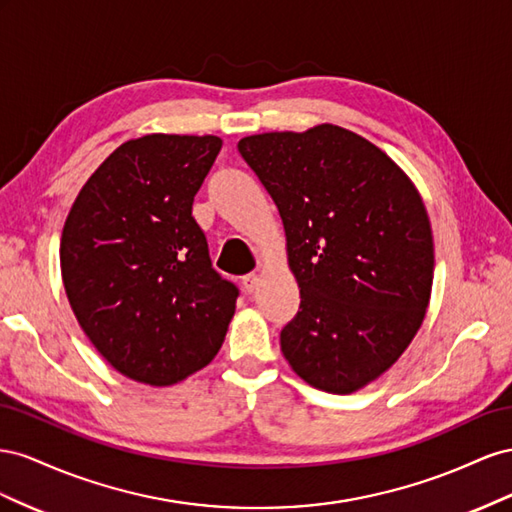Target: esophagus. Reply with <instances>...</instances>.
<instances>
[{
	"mask_svg": "<svg viewBox=\"0 0 512 512\" xmlns=\"http://www.w3.org/2000/svg\"><path fill=\"white\" fill-rule=\"evenodd\" d=\"M257 283H259V276L255 272L242 276V285H244V291H248V294H253V291L257 289Z\"/></svg>",
	"mask_w": 512,
	"mask_h": 512,
	"instance_id": "1",
	"label": "esophagus"
}]
</instances>
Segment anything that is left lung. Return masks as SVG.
Listing matches in <instances>:
<instances>
[{"label":"left lung","instance_id":"obj_1","mask_svg":"<svg viewBox=\"0 0 512 512\" xmlns=\"http://www.w3.org/2000/svg\"><path fill=\"white\" fill-rule=\"evenodd\" d=\"M238 152L279 208L300 287L283 356L319 390L367 386L412 343L431 298L433 236L416 186L332 124L244 137Z\"/></svg>","mask_w":512,"mask_h":512}]
</instances>
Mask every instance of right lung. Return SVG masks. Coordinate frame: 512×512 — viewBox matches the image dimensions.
Here are the masks:
<instances>
[{"instance_id":"add662e5","label":"right lung","mask_w":512,"mask_h":512,"mask_svg":"<svg viewBox=\"0 0 512 512\" xmlns=\"http://www.w3.org/2000/svg\"><path fill=\"white\" fill-rule=\"evenodd\" d=\"M223 148L206 135L122 143L66 218L60 261L79 326L115 371L171 386L223 345L238 287L212 268L193 201Z\"/></svg>"}]
</instances>
